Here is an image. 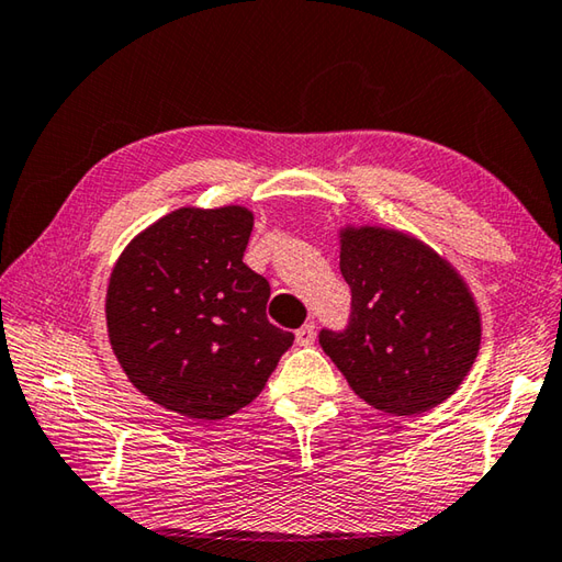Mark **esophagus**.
<instances>
[{
	"label": "esophagus",
	"mask_w": 562,
	"mask_h": 562,
	"mask_svg": "<svg viewBox=\"0 0 562 562\" xmlns=\"http://www.w3.org/2000/svg\"><path fill=\"white\" fill-rule=\"evenodd\" d=\"M314 338H316L314 324H304L302 328H296V346H312Z\"/></svg>",
	"instance_id": "obj_1"
}]
</instances>
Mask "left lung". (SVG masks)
Returning <instances> with one entry per match:
<instances>
[{"label":"left lung","instance_id":"obj_1","mask_svg":"<svg viewBox=\"0 0 562 562\" xmlns=\"http://www.w3.org/2000/svg\"><path fill=\"white\" fill-rule=\"evenodd\" d=\"M340 274L348 282L346 328H322L318 344L360 400L414 416L458 390L480 350L477 306L443 258L387 228H346Z\"/></svg>","mask_w":562,"mask_h":562}]
</instances>
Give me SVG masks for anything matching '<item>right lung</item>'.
I'll use <instances>...</instances> for the list:
<instances>
[{"label":"right lung","mask_w":562,"mask_h":562,"mask_svg":"<svg viewBox=\"0 0 562 562\" xmlns=\"http://www.w3.org/2000/svg\"><path fill=\"white\" fill-rule=\"evenodd\" d=\"M244 206L178 209L121 252L106 326L148 400L190 419H226L258 397L294 336L268 322L270 282L244 262Z\"/></svg>","instance_id":"right-lung-1"}]
</instances>
